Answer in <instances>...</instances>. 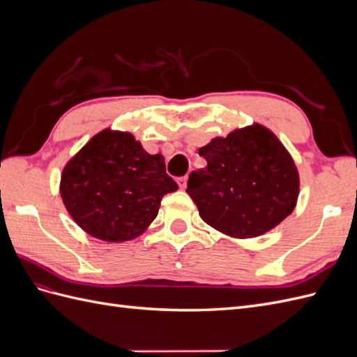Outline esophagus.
<instances>
[{
  "mask_svg": "<svg viewBox=\"0 0 357 357\" xmlns=\"http://www.w3.org/2000/svg\"><path fill=\"white\" fill-rule=\"evenodd\" d=\"M177 183H178L180 189H186V186H188V177H180V178H177Z\"/></svg>",
  "mask_w": 357,
  "mask_h": 357,
  "instance_id": "1",
  "label": "esophagus"
}]
</instances>
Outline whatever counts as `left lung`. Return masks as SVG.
I'll use <instances>...</instances> for the list:
<instances>
[{
    "mask_svg": "<svg viewBox=\"0 0 357 357\" xmlns=\"http://www.w3.org/2000/svg\"><path fill=\"white\" fill-rule=\"evenodd\" d=\"M207 167L192 171L189 197L201 219L232 238L274 229L296 207L299 172L277 135L261 123L234 129L199 149Z\"/></svg>",
    "mask_w": 357,
    "mask_h": 357,
    "instance_id": "obj_1",
    "label": "left lung"
}]
</instances>
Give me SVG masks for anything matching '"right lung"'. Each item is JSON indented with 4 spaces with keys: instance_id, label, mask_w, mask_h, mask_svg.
Returning a JSON list of instances; mask_svg holds the SVG:
<instances>
[{
    "instance_id": "right-lung-1",
    "label": "right lung",
    "mask_w": 357,
    "mask_h": 357,
    "mask_svg": "<svg viewBox=\"0 0 357 357\" xmlns=\"http://www.w3.org/2000/svg\"><path fill=\"white\" fill-rule=\"evenodd\" d=\"M178 189L162 155H150L131 132L107 128L93 135L63 167L61 197L80 228L107 243L142 235L160 199Z\"/></svg>"
}]
</instances>
